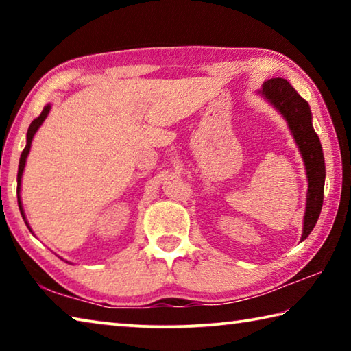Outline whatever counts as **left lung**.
I'll list each match as a JSON object with an SVG mask.
<instances>
[{"label": "left lung", "instance_id": "left-lung-1", "mask_svg": "<svg viewBox=\"0 0 351 351\" xmlns=\"http://www.w3.org/2000/svg\"><path fill=\"white\" fill-rule=\"evenodd\" d=\"M258 94L268 100L287 121L291 134H293L302 158H304L308 178L306 209L304 217V232H302V241H304L311 234L319 219L320 210H322L325 184L322 145H320L319 136L313 128L310 105L285 79L266 80Z\"/></svg>", "mask_w": 351, "mask_h": 351}]
</instances>
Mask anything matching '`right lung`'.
I'll use <instances>...</instances> for the list:
<instances>
[{"mask_svg":"<svg viewBox=\"0 0 351 351\" xmlns=\"http://www.w3.org/2000/svg\"><path fill=\"white\" fill-rule=\"evenodd\" d=\"M49 110H51V104H47V105L45 106V108H43V111H41V114H40L37 119H34L31 125H29V128H27V136H26V147H25V150H23V153H21V158H20V165H19V176H16V181H19V206H20V210H21V215H23V218H25V212H23L21 201H20L21 176H23V171H25L26 159H27L29 150H31V144H32V139H34V136H35V133H37V130L40 128L41 123L45 122V119L47 117V114H49ZM25 221H26V218H25ZM26 224H27V221H26ZM27 228H29V226H27Z\"/></svg>","mask_w":351,"mask_h":351,"instance_id":"add662e5","label":"right lung"}]
</instances>
